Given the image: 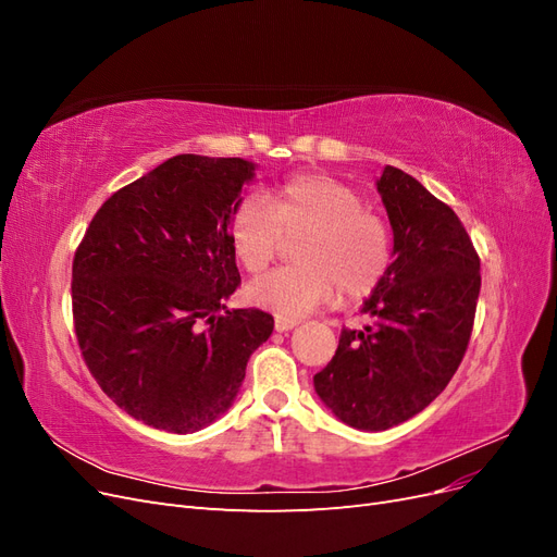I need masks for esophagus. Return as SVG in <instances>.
Returning <instances> with one entry per match:
<instances>
[{"instance_id":"1","label":"esophagus","mask_w":557,"mask_h":557,"mask_svg":"<svg viewBox=\"0 0 557 557\" xmlns=\"http://www.w3.org/2000/svg\"><path fill=\"white\" fill-rule=\"evenodd\" d=\"M274 327L276 332H290L297 327V320H290V318H276L274 320Z\"/></svg>"}]
</instances>
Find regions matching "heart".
<instances>
[{
  "mask_svg": "<svg viewBox=\"0 0 557 557\" xmlns=\"http://www.w3.org/2000/svg\"><path fill=\"white\" fill-rule=\"evenodd\" d=\"M234 256L258 274L276 258L285 239L299 264L274 269L248 283L252 307L278 318H299L334 299H362L376 290L391 267V230L364 209V199L348 183L327 174H297L264 199L244 197L230 215Z\"/></svg>",
  "mask_w": 557,
  "mask_h": 557,
  "instance_id": "b5f03b06",
  "label": "heart"
}]
</instances>
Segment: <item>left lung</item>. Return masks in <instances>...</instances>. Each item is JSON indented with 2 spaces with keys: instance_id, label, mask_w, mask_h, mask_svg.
I'll list each match as a JSON object with an SVG mask.
<instances>
[{
  "instance_id": "8db88e82",
  "label": "left lung",
  "mask_w": 557,
  "mask_h": 557,
  "mask_svg": "<svg viewBox=\"0 0 557 557\" xmlns=\"http://www.w3.org/2000/svg\"><path fill=\"white\" fill-rule=\"evenodd\" d=\"M393 262L364 299L369 325L342 330L313 387L342 423L381 432L423 411L458 372L474 325L481 262L460 218L423 183L385 164L376 181Z\"/></svg>"
}]
</instances>
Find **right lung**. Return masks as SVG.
I'll return each mask as SVG.
<instances>
[{"mask_svg":"<svg viewBox=\"0 0 557 557\" xmlns=\"http://www.w3.org/2000/svg\"><path fill=\"white\" fill-rule=\"evenodd\" d=\"M256 166L174 156L113 193L74 256V327L90 374L156 430L190 434L221 418L274 330L260 309L225 307L242 281L230 215Z\"/></svg>","mask_w":557,"mask_h":557,"instance_id":"right-lung-1","label":"right lung"}]
</instances>
